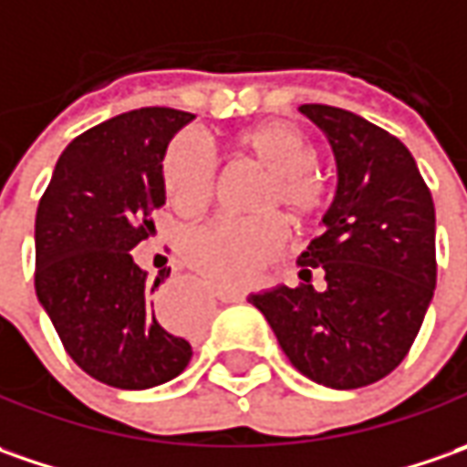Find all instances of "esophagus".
<instances>
[{
    "mask_svg": "<svg viewBox=\"0 0 467 467\" xmlns=\"http://www.w3.org/2000/svg\"><path fill=\"white\" fill-rule=\"evenodd\" d=\"M217 297L222 302H240V299L245 297L243 292H237V289H227V286H217Z\"/></svg>",
    "mask_w": 467,
    "mask_h": 467,
    "instance_id": "esophagus-1",
    "label": "esophagus"
}]
</instances>
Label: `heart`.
I'll use <instances>...</instances> for the list:
<instances>
[{
	"instance_id": "obj_1",
	"label": "heart",
	"mask_w": 467,
	"mask_h": 467,
	"mask_svg": "<svg viewBox=\"0 0 467 467\" xmlns=\"http://www.w3.org/2000/svg\"><path fill=\"white\" fill-rule=\"evenodd\" d=\"M234 147L253 165L265 170L255 185L245 219H212L183 234L181 255L191 268L219 286H248L284 245V224H307L326 203V185L317 168V147L289 121H261L243 129ZM217 157L193 134H181L162 154V183L181 214H199L212 199Z\"/></svg>"
}]
</instances>
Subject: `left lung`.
Segmentation results:
<instances>
[{
  "label": "left lung",
  "instance_id": "left-lung-1",
  "mask_svg": "<svg viewBox=\"0 0 467 467\" xmlns=\"http://www.w3.org/2000/svg\"><path fill=\"white\" fill-rule=\"evenodd\" d=\"M299 113L328 139L336 196L297 258L302 284L248 299L305 378L354 390L390 375L424 323L437 284L434 202L400 139L344 108ZM313 273L327 276L320 290Z\"/></svg>",
  "mask_w": 467,
  "mask_h": 467
}]
</instances>
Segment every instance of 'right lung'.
I'll return each instance as SVG.
<instances>
[{"label": "right lung", "mask_w": 467, "mask_h": 467, "mask_svg": "<svg viewBox=\"0 0 467 467\" xmlns=\"http://www.w3.org/2000/svg\"><path fill=\"white\" fill-rule=\"evenodd\" d=\"M191 113L139 108L98 123L58 157L36 214V295L67 354L89 378L147 390L178 378L193 348L157 317L131 250L165 203L162 154Z\"/></svg>", "instance_id": "1"}]
</instances>
